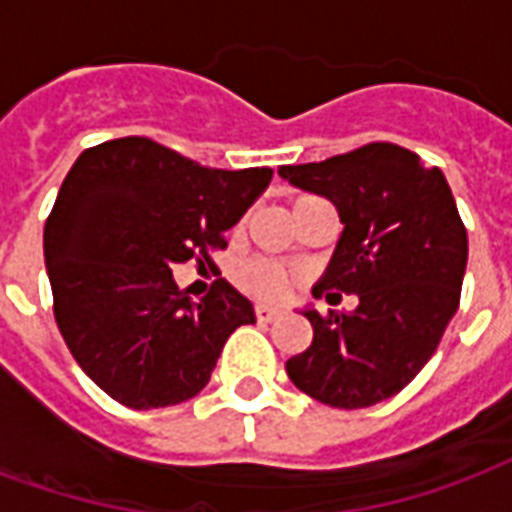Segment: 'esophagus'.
<instances>
[{"mask_svg":"<svg viewBox=\"0 0 512 512\" xmlns=\"http://www.w3.org/2000/svg\"><path fill=\"white\" fill-rule=\"evenodd\" d=\"M255 318L260 323H271L274 318H279V310H277V307H266V304H257Z\"/></svg>","mask_w":512,"mask_h":512,"instance_id":"34e87169","label":"esophagus"}]
</instances>
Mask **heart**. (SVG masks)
Masks as SVG:
<instances>
[{"instance_id": "obj_1", "label": "heart", "mask_w": 512, "mask_h": 512, "mask_svg": "<svg viewBox=\"0 0 512 512\" xmlns=\"http://www.w3.org/2000/svg\"><path fill=\"white\" fill-rule=\"evenodd\" d=\"M301 200H307V197H301ZM299 202V200H296ZM238 285L246 290V293H252L257 299L263 301H277L282 299L290 288V277L285 268L279 266V263H271V260H249L244 266L238 268Z\"/></svg>"}]
</instances>
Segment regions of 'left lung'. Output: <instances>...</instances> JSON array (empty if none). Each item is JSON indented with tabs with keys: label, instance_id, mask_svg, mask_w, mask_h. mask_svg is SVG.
<instances>
[{
	"label": "left lung",
	"instance_id": "obj_1",
	"mask_svg": "<svg viewBox=\"0 0 512 512\" xmlns=\"http://www.w3.org/2000/svg\"><path fill=\"white\" fill-rule=\"evenodd\" d=\"M279 175L332 200L343 222L312 293L359 299L354 312L304 310L312 343L285 370L326 406H376L428 365L458 310L469 244L450 186L439 167L392 142L279 167Z\"/></svg>",
	"mask_w": 512,
	"mask_h": 512
}]
</instances>
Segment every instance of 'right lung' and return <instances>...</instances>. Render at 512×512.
I'll use <instances>...</instances> for the list:
<instances>
[{
    "instance_id": "right-lung-1",
    "label": "right lung",
    "mask_w": 512,
    "mask_h": 512,
    "mask_svg": "<svg viewBox=\"0 0 512 512\" xmlns=\"http://www.w3.org/2000/svg\"><path fill=\"white\" fill-rule=\"evenodd\" d=\"M271 169H211L147 136L87 147L43 227L54 318L87 376L136 411L178 406L211 381L252 301L216 279L191 301L172 279L211 263Z\"/></svg>"
}]
</instances>
